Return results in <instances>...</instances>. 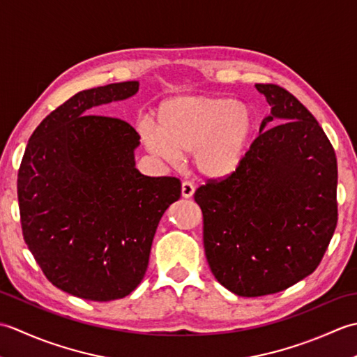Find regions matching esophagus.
<instances>
[{"label": "esophagus", "instance_id": "1", "mask_svg": "<svg viewBox=\"0 0 357 357\" xmlns=\"http://www.w3.org/2000/svg\"><path fill=\"white\" fill-rule=\"evenodd\" d=\"M181 193H183V198H192L195 193V187L188 181H184L183 185H181Z\"/></svg>", "mask_w": 357, "mask_h": 357}]
</instances>
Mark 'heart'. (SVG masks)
Here are the masks:
<instances>
[{"mask_svg": "<svg viewBox=\"0 0 357 357\" xmlns=\"http://www.w3.org/2000/svg\"><path fill=\"white\" fill-rule=\"evenodd\" d=\"M156 126L144 123L141 141L151 155L176 164L192 153L199 174L208 179L229 176L244 161L253 139V113L229 98L174 96L158 105Z\"/></svg>", "mask_w": 357, "mask_h": 357, "instance_id": "obj_1", "label": "heart"}]
</instances>
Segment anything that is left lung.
Instances as JSON below:
<instances>
[{"label": "left lung", "mask_w": 357, "mask_h": 357, "mask_svg": "<svg viewBox=\"0 0 357 357\" xmlns=\"http://www.w3.org/2000/svg\"><path fill=\"white\" fill-rule=\"evenodd\" d=\"M256 89L271 107L259 136L236 170L195 192L210 270L244 298L312 275L337 224V162L327 135L284 87Z\"/></svg>", "instance_id": "obj_1"}]
</instances>
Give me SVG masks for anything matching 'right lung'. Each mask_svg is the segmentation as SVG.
Returning a JSON list of instances; mask_svg holds the SVG:
<instances>
[{"label": "right lung", "mask_w": 357, "mask_h": 357, "mask_svg": "<svg viewBox=\"0 0 357 357\" xmlns=\"http://www.w3.org/2000/svg\"><path fill=\"white\" fill-rule=\"evenodd\" d=\"M138 89L124 81L73 95L35 128L18 170L30 253L53 285L81 299L115 301L139 285L159 219L181 196L178 178L135 169L130 124L92 115Z\"/></svg>", "instance_id": "1"}]
</instances>
